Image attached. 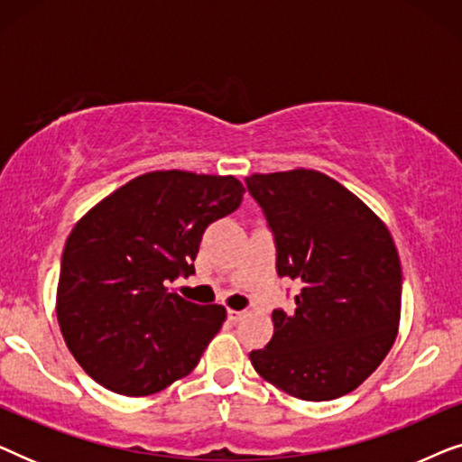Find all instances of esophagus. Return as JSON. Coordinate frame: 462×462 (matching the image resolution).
<instances>
[{
  "instance_id": "1",
  "label": "esophagus",
  "mask_w": 462,
  "mask_h": 462,
  "mask_svg": "<svg viewBox=\"0 0 462 462\" xmlns=\"http://www.w3.org/2000/svg\"><path fill=\"white\" fill-rule=\"evenodd\" d=\"M245 315V311H236V309H229V319L231 321H239Z\"/></svg>"
}]
</instances>
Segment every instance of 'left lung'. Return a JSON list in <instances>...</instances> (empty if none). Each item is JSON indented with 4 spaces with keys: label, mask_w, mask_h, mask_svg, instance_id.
<instances>
[{
    "label": "left lung",
    "mask_w": 462,
    "mask_h": 462,
    "mask_svg": "<svg viewBox=\"0 0 462 462\" xmlns=\"http://www.w3.org/2000/svg\"><path fill=\"white\" fill-rule=\"evenodd\" d=\"M269 220L277 273L300 283L294 311L275 309L273 337L250 362L264 381L305 402L357 389L395 343L402 264L387 225L318 170L252 174Z\"/></svg>",
    "instance_id": "left-lung-1"
}]
</instances>
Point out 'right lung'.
Here are the masks:
<instances>
[{
	"label": "right lung",
	"mask_w": 462,
	"mask_h": 462,
	"mask_svg": "<svg viewBox=\"0 0 462 462\" xmlns=\"http://www.w3.org/2000/svg\"><path fill=\"white\" fill-rule=\"evenodd\" d=\"M236 176L155 170L90 208L62 250L56 319L78 364L113 393L143 397L198 365L226 309L170 292L201 237L237 210Z\"/></svg>",
	"instance_id": "add662e5"
}]
</instances>
